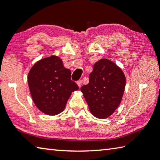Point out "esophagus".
<instances>
[{"instance_id": "esophagus-1", "label": "esophagus", "mask_w": 160, "mask_h": 160, "mask_svg": "<svg viewBox=\"0 0 160 160\" xmlns=\"http://www.w3.org/2000/svg\"><path fill=\"white\" fill-rule=\"evenodd\" d=\"M82 81L81 80H79L77 82V84L78 85V86H79V88H80L81 86H82Z\"/></svg>"}]
</instances>
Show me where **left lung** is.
<instances>
[{
    "label": "left lung",
    "instance_id": "1",
    "mask_svg": "<svg viewBox=\"0 0 160 160\" xmlns=\"http://www.w3.org/2000/svg\"><path fill=\"white\" fill-rule=\"evenodd\" d=\"M125 76L113 62L103 58L94 65L89 83L81 87L90 112L107 118L120 105L125 87Z\"/></svg>",
    "mask_w": 160,
    "mask_h": 160
}]
</instances>
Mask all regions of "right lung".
Returning <instances> with one entry per match:
<instances>
[{
  "mask_svg": "<svg viewBox=\"0 0 160 160\" xmlns=\"http://www.w3.org/2000/svg\"><path fill=\"white\" fill-rule=\"evenodd\" d=\"M28 82L35 105L48 115L62 112L71 93L79 89L71 80V71L55 55L35 63L28 73Z\"/></svg>",
  "mask_w": 160,
  "mask_h": 160,
  "instance_id": "obj_1",
  "label": "right lung"
}]
</instances>
